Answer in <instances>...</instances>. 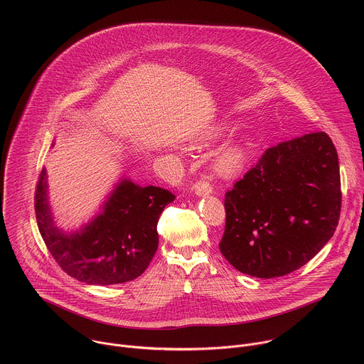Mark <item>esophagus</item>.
Instances as JSON below:
<instances>
[{
    "instance_id": "34e87169",
    "label": "esophagus",
    "mask_w": 364,
    "mask_h": 364,
    "mask_svg": "<svg viewBox=\"0 0 364 364\" xmlns=\"http://www.w3.org/2000/svg\"><path fill=\"white\" fill-rule=\"evenodd\" d=\"M193 188H194L197 196H205V194H210L213 191V187H212L210 181L205 180V178H200L198 181H196Z\"/></svg>"
}]
</instances>
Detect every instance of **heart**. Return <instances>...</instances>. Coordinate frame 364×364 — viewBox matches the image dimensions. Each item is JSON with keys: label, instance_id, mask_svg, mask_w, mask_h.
Segmentation results:
<instances>
[{"label": "heart", "instance_id": "b5f03b06", "mask_svg": "<svg viewBox=\"0 0 364 364\" xmlns=\"http://www.w3.org/2000/svg\"><path fill=\"white\" fill-rule=\"evenodd\" d=\"M242 164V152L239 149H229L219 159V167L225 173L235 171Z\"/></svg>", "mask_w": 364, "mask_h": 364}]
</instances>
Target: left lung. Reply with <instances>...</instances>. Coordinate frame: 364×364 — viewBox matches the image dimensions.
Instances as JSON below:
<instances>
[{
	"instance_id": "left-lung-1",
	"label": "left lung",
	"mask_w": 364,
	"mask_h": 364,
	"mask_svg": "<svg viewBox=\"0 0 364 364\" xmlns=\"http://www.w3.org/2000/svg\"><path fill=\"white\" fill-rule=\"evenodd\" d=\"M220 252L256 278L288 275L331 239L341 212L338 155L326 132L268 148L225 194Z\"/></svg>"
}]
</instances>
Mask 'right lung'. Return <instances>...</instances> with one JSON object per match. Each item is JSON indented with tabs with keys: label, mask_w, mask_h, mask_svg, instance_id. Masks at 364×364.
I'll return each mask as SVG.
<instances>
[{
	"label": "right lung",
	"mask_w": 364,
	"mask_h": 364,
	"mask_svg": "<svg viewBox=\"0 0 364 364\" xmlns=\"http://www.w3.org/2000/svg\"><path fill=\"white\" fill-rule=\"evenodd\" d=\"M176 196L161 187L122 180L103 212L80 232L65 235L51 219L44 170L34 196L40 235L58 265L90 285L124 284L139 277L159 247L157 223Z\"/></svg>",
	"instance_id": "obj_1"
}]
</instances>
